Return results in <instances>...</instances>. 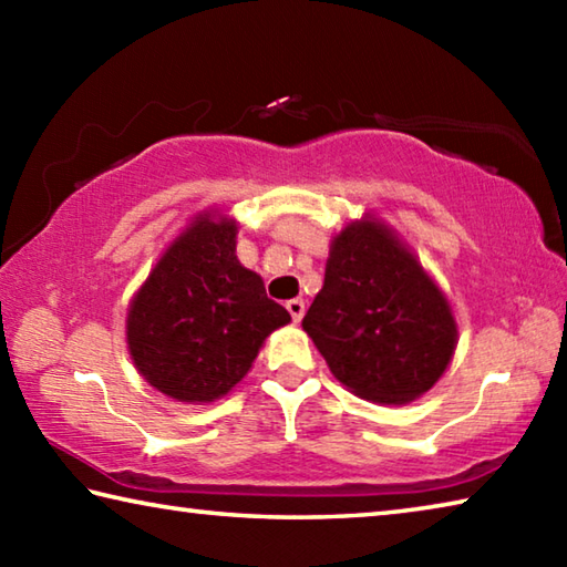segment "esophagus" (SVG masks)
Returning <instances> with one entry per match:
<instances>
[{
	"label": "esophagus",
	"instance_id": "1",
	"mask_svg": "<svg viewBox=\"0 0 567 567\" xmlns=\"http://www.w3.org/2000/svg\"><path fill=\"white\" fill-rule=\"evenodd\" d=\"M287 312L292 315L295 322H300L302 315H305V300H302V297H295V300L287 302Z\"/></svg>",
	"mask_w": 567,
	"mask_h": 567
}]
</instances>
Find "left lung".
Returning a JSON list of instances; mask_svg holds the SVG:
<instances>
[{
    "instance_id": "8db88e82",
    "label": "left lung",
    "mask_w": 567,
    "mask_h": 567,
    "mask_svg": "<svg viewBox=\"0 0 567 567\" xmlns=\"http://www.w3.org/2000/svg\"><path fill=\"white\" fill-rule=\"evenodd\" d=\"M302 328L342 385L385 405L433 388L457 340L445 295L415 255L372 219L332 239L324 285Z\"/></svg>"
}]
</instances>
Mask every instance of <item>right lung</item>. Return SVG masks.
Instances as JSON below:
<instances>
[{
  "instance_id": "obj_1",
  "label": "right lung",
  "mask_w": 567,
  "mask_h": 567,
  "mask_svg": "<svg viewBox=\"0 0 567 567\" xmlns=\"http://www.w3.org/2000/svg\"><path fill=\"white\" fill-rule=\"evenodd\" d=\"M233 219L199 215L134 295L127 342L152 388L179 402H213L247 375L290 312L262 277L239 265Z\"/></svg>"
}]
</instances>
